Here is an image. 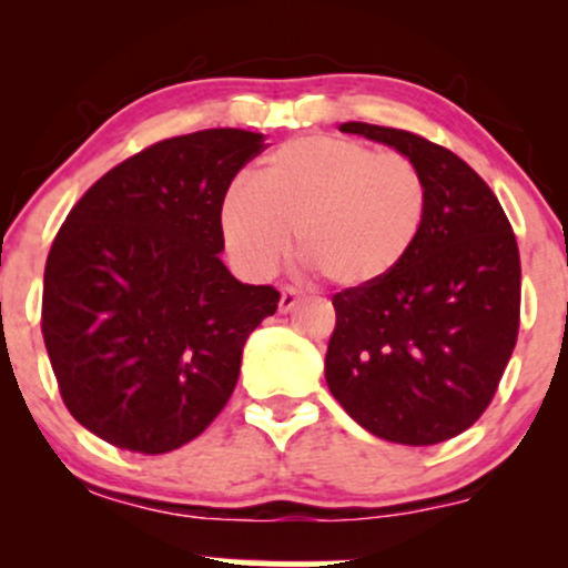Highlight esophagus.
<instances>
[{
	"instance_id": "esophagus-1",
	"label": "esophagus",
	"mask_w": 568,
	"mask_h": 568,
	"mask_svg": "<svg viewBox=\"0 0 568 568\" xmlns=\"http://www.w3.org/2000/svg\"><path fill=\"white\" fill-rule=\"evenodd\" d=\"M298 302H302V291H296V288H283V291H280V312H283V315H288V312Z\"/></svg>"
}]
</instances>
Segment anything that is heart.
<instances>
[{
	"label": "heart",
	"mask_w": 568,
	"mask_h": 568,
	"mask_svg": "<svg viewBox=\"0 0 568 568\" xmlns=\"http://www.w3.org/2000/svg\"><path fill=\"white\" fill-rule=\"evenodd\" d=\"M427 181L406 154L338 135L272 149L221 202L226 251L251 275L291 253L336 288H368L408 258L425 230Z\"/></svg>",
	"instance_id": "b5f03b06"
}]
</instances>
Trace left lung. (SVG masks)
I'll return each instance as SVG.
<instances>
[{"mask_svg":"<svg viewBox=\"0 0 568 568\" xmlns=\"http://www.w3.org/2000/svg\"><path fill=\"white\" fill-rule=\"evenodd\" d=\"M342 130L414 160L429 207L393 275L334 296L325 382L376 438L433 446L473 427L497 395L518 342V243L497 194L446 146L366 122Z\"/></svg>","mask_w":568,"mask_h":568,"instance_id":"obj_1","label":"left lung"}]
</instances>
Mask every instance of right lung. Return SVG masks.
<instances>
[{
    "mask_svg": "<svg viewBox=\"0 0 568 568\" xmlns=\"http://www.w3.org/2000/svg\"><path fill=\"white\" fill-rule=\"evenodd\" d=\"M264 135L216 128L146 146L69 211L44 264L42 336L69 414L139 454L184 446L226 406L280 291L230 275L221 202Z\"/></svg>",
    "mask_w": 568,
    "mask_h": 568,
    "instance_id": "1",
    "label": "right lung"
}]
</instances>
